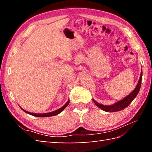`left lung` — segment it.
<instances>
[{"mask_svg":"<svg viewBox=\"0 0 152 152\" xmlns=\"http://www.w3.org/2000/svg\"><path fill=\"white\" fill-rule=\"evenodd\" d=\"M142 76V71L141 72L139 81H138V84L137 85L135 89L128 96H126V97H125L124 99L121 100V101L115 102V104H112V105H110V106L103 105L101 104H99V103L95 101L94 99H93V102H95V104L99 108L102 109V110H104L105 112H118V111L122 110H124L126 107H127V106L131 104V102L133 101V99L136 97L137 95H138V92H139V91H140V86H141Z\"/></svg>","mask_w":152,"mask_h":152,"instance_id":"8db88e82","label":"left lung"}]
</instances>
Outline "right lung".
Here are the masks:
<instances>
[{"label": "right lung", "mask_w": 152, "mask_h": 152, "mask_svg": "<svg viewBox=\"0 0 152 152\" xmlns=\"http://www.w3.org/2000/svg\"><path fill=\"white\" fill-rule=\"evenodd\" d=\"M70 102V101L69 100V101H67V102L65 104H64L63 106H62L61 108L57 110H55L53 112H49V113H45V114H35V113H31V112H28L26 110H23V108H21L25 112L27 113V114H29L32 115L33 116H36V117H50V116H54V115H56L57 114H59V113H61L62 111H63V110L65 108L66 106L69 105Z\"/></svg>", "instance_id": "1"}]
</instances>
